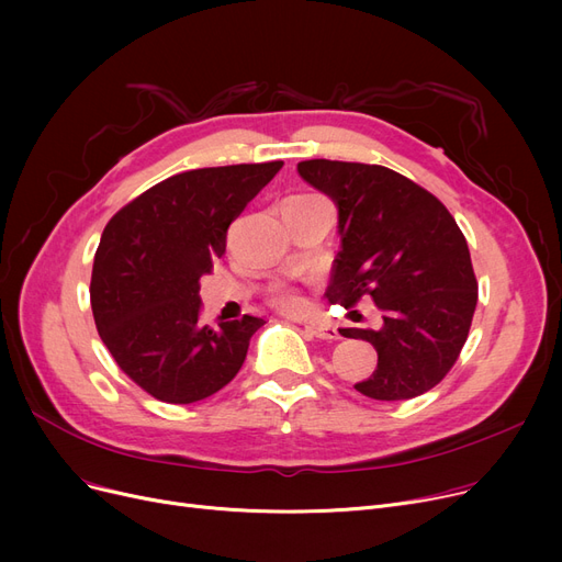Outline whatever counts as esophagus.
<instances>
[{
    "label": "esophagus",
    "mask_w": 562,
    "mask_h": 562,
    "mask_svg": "<svg viewBox=\"0 0 562 562\" xmlns=\"http://www.w3.org/2000/svg\"><path fill=\"white\" fill-rule=\"evenodd\" d=\"M305 333H310L316 339H339V333L330 323H321V321H310L305 323Z\"/></svg>",
    "instance_id": "obj_1"
}]
</instances>
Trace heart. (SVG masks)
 <instances>
[{
  "instance_id": "1",
  "label": "heart",
  "mask_w": 562,
  "mask_h": 562,
  "mask_svg": "<svg viewBox=\"0 0 562 562\" xmlns=\"http://www.w3.org/2000/svg\"><path fill=\"white\" fill-rule=\"evenodd\" d=\"M299 198H307V195H299ZM273 303L286 312H299L305 307V301L296 289H291L286 284H278L273 289Z\"/></svg>"
}]
</instances>
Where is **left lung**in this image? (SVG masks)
I'll return each mask as SVG.
<instances>
[{"instance_id":"8db88e82","label":"left lung","mask_w":562,"mask_h":562,"mask_svg":"<svg viewBox=\"0 0 562 562\" xmlns=\"http://www.w3.org/2000/svg\"><path fill=\"white\" fill-rule=\"evenodd\" d=\"M299 175L339 212L328 301L352 307L371 296L382 314L375 330H341L378 352L356 390L375 401L422 396L451 371L474 318L479 282L464 234L432 193L385 166L310 159Z\"/></svg>"}]
</instances>
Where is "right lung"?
<instances>
[{"mask_svg":"<svg viewBox=\"0 0 562 562\" xmlns=\"http://www.w3.org/2000/svg\"><path fill=\"white\" fill-rule=\"evenodd\" d=\"M282 161L198 168L155 184L104 227L91 307L117 362L150 396L187 405L239 373L263 318L202 326L198 280L225 255L227 227Z\"/></svg>","mask_w":562,"mask_h":562,"instance_id":"obj_1","label":"right lung"}]
</instances>
